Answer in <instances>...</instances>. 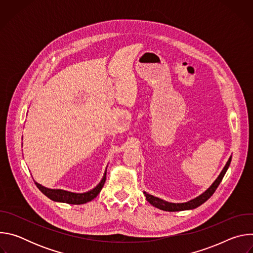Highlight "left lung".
I'll use <instances>...</instances> for the list:
<instances>
[{"instance_id": "1", "label": "left lung", "mask_w": 253, "mask_h": 253, "mask_svg": "<svg viewBox=\"0 0 253 253\" xmlns=\"http://www.w3.org/2000/svg\"><path fill=\"white\" fill-rule=\"evenodd\" d=\"M231 158L232 156H230V158L228 159L226 165L224 166L223 170L221 171V173L219 174V176L217 177V179L215 180V181L213 182V184L204 192L202 193L201 195H199L198 197L188 201V202H185V203H170V202H167V201H164L162 199H159L157 197H154L146 192H144V194H145L146 196V199L147 201L152 204L153 206L159 208V209H162V210H165V211H182V210H188V209H194L198 206H200L201 204H203L206 200H208L212 195L213 193L215 192V190L217 189L218 185L220 184V182L222 181V179L230 165V162H231Z\"/></svg>"}]
</instances>
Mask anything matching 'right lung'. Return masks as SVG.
Returning <instances> with one entry per match:
<instances>
[{
  "mask_svg": "<svg viewBox=\"0 0 253 253\" xmlns=\"http://www.w3.org/2000/svg\"><path fill=\"white\" fill-rule=\"evenodd\" d=\"M105 181H106V171L103 176V179L101 180V182L94 189L86 193H72L65 190H61V189H49L40 185L37 182H35V184L43 194H45L47 197H49L54 201L64 202L69 204H84L86 202L93 200L100 193L102 187L104 186Z\"/></svg>",
  "mask_w": 253,
  "mask_h": 253,
  "instance_id": "1",
  "label": "right lung"
}]
</instances>
